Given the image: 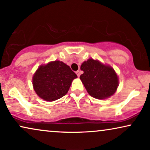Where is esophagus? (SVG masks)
Segmentation results:
<instances>
[{
    "mask_svg": "<svg viewBox=\"0 0 150 150\" xmlns=\"http://www.w3.org/2000/svg\"><path fill=\"white\" fill-rule=\"evenodd\" d=\"M76 74H77V77H79V76H80V71H76Z\"/></svg>",
    "mask_w": 150,
    "mask_h": 150,
    "instance_id": "1",
    "label": "esophagus"
}]
</instances>
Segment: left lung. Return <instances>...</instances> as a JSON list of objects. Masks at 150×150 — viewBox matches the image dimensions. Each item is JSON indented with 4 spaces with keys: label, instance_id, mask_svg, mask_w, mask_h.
<instances>
[{
    "label": "left lung",
    "instance_id": "8db88e82",
    "mask_svg": "<svg viewBox=\"0 0 150 150\" xmlns=\"http://www.w3.org/2000/svg\"><path fill=\"white\" fill-rule=\"evenodd\" d=\"M83 73L80 79L88 93L96 99H105L115 93L119 85L118 77L112 68L97 60L89 59L81 66Z\"/></svg>",
    "mask_w": 150,
    "mask_h": 150
}]
</instances>
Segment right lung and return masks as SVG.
I'll return each mask as SVG.
<instances>
[{"label": "right lung", "mask_w": 150, "mask_h": 150, "mask_svg": "<svg viewBox=\"0 0 150 150\" xmlns=\"http://www.w3.org/2000/svg\"><path fill=\"white\" fill-rule=\"evenodd\" d=\"M77 77L69 66L62 62H51L38 68L33 77V85L40 98L53 101L68 93L72 81Z\"/></svg>", "instance_id": "add662e5"}]
</instances>
